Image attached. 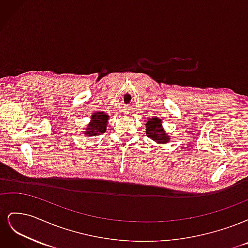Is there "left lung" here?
Instances as JSON below:
<instances>
[{"label":"left lung","instance_id":"obj_1","mask_svg":"<svg viewBox=\"0 0 248 248\" xmlns=\"http://www.w3.org/2000/svg\"><path fill=\"white\" fill-rule=\"evenodd\" d=\"M146 134L149 139H151L157 142H163L169 141L170 138L166 132L163 131L161 127V120L157 117L150 119L148 122H146Z\"/></svg>","mask_w":248,"mask_h":248}]
</instances>
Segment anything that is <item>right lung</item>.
Returning a JSON list of instances; mask_svg holds the SVG:
<instances>
[{
	"label": "right lung",
	"mask_w": 248,
	"mask_h": 248,
	"mask_svg": "<svg viewBox=\"0 0 248 248\" xmlns=\"http://www.w3.org/2000/svg\"><path fill=\"white\" fill-rule=\"evenodd\" d=\"M108 116L104 112L97 111L91 117V123H90L85 131L86 136L90 137H96L98 134L106 132L107 130V124H108Z\"/></svg>",
	"instance_id": "1"
}]
</instances>
